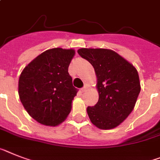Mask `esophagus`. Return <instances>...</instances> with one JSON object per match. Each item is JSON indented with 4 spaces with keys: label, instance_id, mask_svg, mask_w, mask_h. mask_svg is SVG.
I'll return each mask as SVG.
<instances>
[{
    "label": "esophagus",
    "instance_id": "1",
    "mask_svg": "<svg viewBox=\"0 0 160 160\" xmlns=\"http://www.w3.org/2000/svg\"><path fill=\"white\" fill-rule=\"evenodd\" d=\"M87 88H88V85H87V84H84V87H83V88H81V91H82V92H84V91H85L87 89Z\"/></svg>",
    "mask_w": 160,
    "mask_h": 160
}]
</instances>
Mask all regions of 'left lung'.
<instances>
[{
    "label": "left lung",
    "instance_id": "obj_1",
    "mask_svg": "<svg viewBox=\"0 0 160 160\" xmlns=\"http://www.w3.org/2000/svg\"><path fill=\"white\" fill-rule=\"evenodd\" d=\"M78 53L95 70L98 102L87 107L91 122L100 129L119 125L133 110L141 91L138 71L115 51L80 49Z\"/></svg>",
    "mask_w": 160,
    "mask_h": 160
}]
</instances>
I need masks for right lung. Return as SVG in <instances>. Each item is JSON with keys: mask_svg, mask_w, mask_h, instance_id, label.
I'll use <instances>...</instances> for the list:
<instances>
[{"mask_svg": "<svg viewBox=\"0 0 160 160\" xmlns=\"http://www.w3.org/2000/svg\"><path fill=\"white\" fill-rule=\"evenodd\" d=\"M74 49L54 48L37 56L24 68L18 80V95L28 113L46 126L63 122L78 92L68 67Z\"/></svg>", "mask_w": 160, "mask_h": 160, "instance_id": "1", "label": "right lung"}]
</instances>
